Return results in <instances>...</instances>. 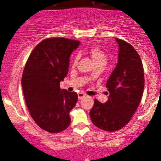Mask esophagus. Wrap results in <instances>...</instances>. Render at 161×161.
<instances>
[{"label": "esophagus", "instance_id": "obj_1", "mask_svg": "<svg viewBox=\"0 0 161 161\" xmlns=\"http://www.w3.org/2000/svg\"><path fill=\"white\" fill-rule=\"evenodd\" d=\"M86 96V95L82 93V92H79V93H78V98H79V99H82L83 98H85Z\"/></svg>", "mask_w": 161, "mask_h": 161}]
</instances>
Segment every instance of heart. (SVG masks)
<instances>
[{
	"label": "heart",
	"instance_id": "obj_1",
	"mask_svg": "<svg viewBox=\"0 0 161 161\" xmlns=\"http://www.w3.org/2000/svg\"><path fill=\"white\" fill-rule=\"evenodd\" d=\"M88 52H89V55H90V57L92 58V61H93L95 64L101 63V62L106 63V55H105L104 52L101 49V48L99 45H92V46L89 48ZM78 60H79V56H78V55H75L73 58V61H72V65H73L74 66L77 64Z\"/></svg>",
	"mask_w": 161,
	"mask_h": 161
}]
</instances>
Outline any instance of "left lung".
Instances as JSON below:
<instances>
[{
    "label": "left lung",
    "mask_w": 161,
    "mask_h": 161,
    "mask_svg": "<svg viewBox=\"0 0 161 161\" xmlns=\"http://www.w3.org/2000/svg\"><path fill=\"white\" fill-rule=\"evenodd\" d=\"M115 39L119 47L118 62L106 82L108 100L101 103L95 99L89 112L95 126L109 132L120 130L129 123L144 89V72L140 55L129 43Z\"/></svg>",
    "instance_id": "8db88e82"
}]
</instances>
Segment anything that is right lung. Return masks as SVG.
<instances>
[{
	"label": "right lung",
	"instance_id": "1",
	"mask_svg": "<svg viewBox=\"0 0 161 161\" xmlns=\"http://www.w3.org/2000/svg\"><path fill=\"white\" fill-rule=\"evenodd\" d=\"M79 41L47 38L40 42L28 57L21 78L23 93L32 119L42 130L59 133L69 126V112L78 95L60 89L67 75L71 54Z\"/></svg>",
	"mask_w": 161,
	"mask_h": 161
}]
</instances>
